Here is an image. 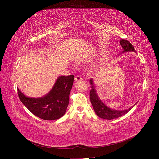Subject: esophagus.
Returning <instances> with one entry per match:
<instances>
[{"label":"esophagus","instance_id":"esophagus-1","mask_svg":"<svg viewBox=\"0 0 159 159\" xmlns=\"http://www.w3.org/2000/svg\"><path fill=\"white\" fill-rule=\"evenodd\" d=\"M82 80V77H81L80 76H76V77H75V82L80 81V80Z\"/></svg>","mask_w":159,"mask_h":159}]
</instances>
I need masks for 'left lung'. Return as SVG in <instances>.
I'll return each mask as SVG.
<instances>
[{"label": "left lung", "instance_id": "left-lung-1", "mask_svg": "<svg viewBox=\"0 0 159 159\" xmlns=\"http://www.w3.org/2000/svg\"><path fill=\"white\" fill-rule=\"evenodd\" d=\"M120 43L123 48L121 53L127 52H130V51L136 52V51L134 49V46L128 40L121 39L120 40ZM89 82L91 84V88H92L90 91V94H89L91 104L93 108L95 113L100 118L107 119V120H111V119L120 117H121V116L128 113L129 111L137 103L136 102L135 104L132 106L128 109L124 110H114L113 108H111L109 107L106 105L102 101V100H101L99 98V97L97 93L95 86L94 85L93 79H91Z\"/></svg>", "mask_w": 159, "mask_h": 159}]
</instances>
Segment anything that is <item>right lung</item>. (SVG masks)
Segmentation results:
<instances>
[{
	"instance_id": "right-lung-1",
	"label": "right lung",
	"mask_w": 159,
	"mask_h": 159,
	"mask_svg": "<svg viewBox=\"0 0 159 159\" xmlns=\"http://www.w3.org/2000/svg\"><path fill=\"white\" fill-rule=\"evenodd\" d=\"M73 82V75L59 76L52 89L43 97H29L18 88V94L23 104L36 116L46 120H57L66 112Z\"/></svg>"
}]
</instances>
